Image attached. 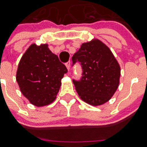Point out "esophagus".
<instances>
[{
	"label": "esophagus",
	"instance_id": "esophagus-1",
	"mask_svg": "<svg viewBox=\"0 0 147 147\" xmlns=\"http://www.w3.org/2000/svg\"><path fill=\"white\" fill-rule=\"evenodd\" d=\"M65 66H66V68L68 69V70H69V68H70V62H67V63L65 64Z\"/></svg>",
	"mask_w": 147,
	"mask_h": 147
}]
</instances>
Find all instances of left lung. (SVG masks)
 I'll list each match as a JSON object with an SVG mask.
<instances>
[{
    "label": "left lung",
    "mask_w": 147,
    "mask_h": 147,
    "mask_svg": "<svg viewBox=\"0 0 147 147\" xmlns=\"http://www.w3.org/2000/svg\"><path fill=\"white\" fill-rule=\"evenodd\" d=\"M81 63L82 77L73 82L79 97L86 103L98 106L109 101L119 85L120 66L110 49L99 39L82 43L72 57Z\"/></svg>",
    "instance_id": "1"
}]
</instances>
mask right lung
<instances>
[{
  "instance_id": "1",
  "label": "right lung",
  "mask_w": 147,
  "mask_h": 147,
  "mask_svg": "<svg viewBox=\"0 0 147 147\" xmlns=\"http://www.w3.org/2000/svg\"><path fill=\"white\" fill-rule=\"evenodd\" d=\"M68 72L47 44L35 43L21 57L16 73L20 91L32 105L42 107L51 104L61 86V79Z\"/></svg>"
}]
</instances>
